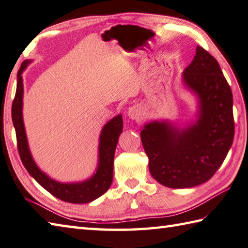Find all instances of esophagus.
I'll use <instances>...</instances> for the list:
<instances>
[{"label":"esophagus","mask_w":248,"mask_h":248,"mask_svg":"<svg viewBox=\"0 0 248 248\" xmlns=\"http://www.w3.org/2000/svg\"><path fill=\"white\" fill-rule=\"evenodd\" d=\"M140 114H141V111H140V107L139 106H132V107H130V108L128 109V116L131 119L139 118Z\"/></svg>","instance_id":"1"}]
</instances>
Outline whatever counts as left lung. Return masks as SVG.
<instances>
[{
	"mask_svg": "<svg viewBox=\"0 0 248 248\" xmlns=\"http://www.w3.org/2000/svg\"><path fill=\"white\" fill-rule=\"evenodd\" d=\"M184 88L196 96L195 120L146 123L141 131L152 177L172 188L193 187L213 177L234 138L233 97L221 68L202 46L182 73Z\"/></svg>",
	"mask_w": 248,
	"mask_h": 248,
	"instance_id": "1",
	"label": "left lung"
}]
</instances>
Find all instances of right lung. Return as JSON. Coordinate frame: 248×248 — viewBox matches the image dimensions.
Wrapping results in <instances>:
<instances>
[{
	"mask_svg": "<svg viewBox=\"0 0 248 248\" xmlns=\"http://www.w3.org/2000/svg\"><path fill=\"white\" fill-rule=\"evenodd\" d=\"M31 60H26L21 64L17 74V89L12 106L13 124L16 130L17 146L20 159L29 174L40 186L46 188L57 199L73 204H85L98 199L108 190L112 182L114 172V156L117 142L123 132L124 123L121 114L107 121L102 128L98 141V158L95 172L91 177L79 182H60L52 179L35 164L31 155L28 139H27L24 118H22V98H24V82L22 73Z\"/></svg>",
	"mask_w": 248,
	"mask_h": 248,
	"instance_id": "right-lung-1",
	"label": "right lung"
}]
</instances>
